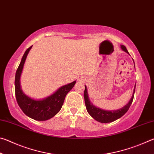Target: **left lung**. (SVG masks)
<instances>
[{"label":"left lung","instance_id":"left-lung-1","mask_svg":"<svg viewBox=\"0 0 154 154\" xmlns=\"http://www.w3.org/2000/svg\"><path fill=\"white\" fill-rule=\"evenodd\" d=\"M122 49L125 51L126 53L128 54V51L126 49V48L124 45H121ZM136 86V85H135ZM135 92V88L134 90L133 95L132 97L130 99V102L127 104L126 105H125L124 107H122L120 109L118 110H115V111H105L103 109H99L96 107L95 106H94L92 103L90 102L89 98H88V92H87V88L86 86L85 85V90H84V100L85 103V106H86V109L91 116L95 119V120L98 121L101 123H109V122H112L113 121H116L117 119L120 118L124 115L126 113L128 110L130 105L132 103L134 98V94Z\"/></svg>","mask_w":154,"mask_h":154}]
</instances>
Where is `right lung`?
<instances>
[{"instance_id": "add662e5", "label": "right lung", "mask_w": 154, "mask_h": 154, "mask_svg": "<svg viewBox=\"0 0 154 154\" xmlns=\"http://www.w3.org/2000/svg\"><path fill=\"white\" fill-rule=\"evenodd\" d=\"M32 47L30 46L25 51L15 73V98L20 109L27 116L37 121H45L53 118L60 111L64 103L66 95L73 88L76 82L75 81L60 88L55 93L48 98H44L43 100H36L26 96L21 90L20 78L26 58Z\"/></svg>"}]
</instances>
